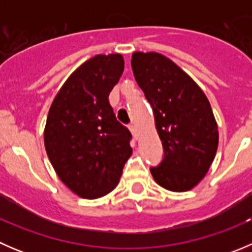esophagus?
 Returning a JSON list of instances; mask_svg holds the SVG:
<instances>
[{
    "label": "esophagus",
    "mask_w": 252,
    "mask_h": 252,
    "mask_svg": "<svg viewBox=\"0 0 252 252\" xmlns=\"http://www.w3.org/2000/svg\"><path fill=\"white\" fill-rule=\"evenodd\" d=\"M129 129H130V131H131V134H133L134 139H135V140H138L139 133H138V129H136V126H129Z\"/></svg>",
    "instance_id": "obj_1"
}]
</instances>
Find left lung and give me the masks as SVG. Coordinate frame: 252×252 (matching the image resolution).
<instances>
[{
    "label": "left lung",
    "instance_id": "left-lung-1",
    "mask_svg": "<svg viewBox=\"0 0 252 252\" xmlns=\"http://www.w3.org/2000/svg\"><path fill=\"white\" fill-rule=\"evenodd\" d=\"M131 68L155 116L164 156L151 167L155 182L169 191L196 187L215 159L218 126L210 102L182 68L157 52H134Z\"/></svg>",
    "mask_w": 252,
    "mask_h": 252
}]
</instances>
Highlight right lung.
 <instances>
[{"mask_svg":"<svg viewBox=\"0 0 252 252\" xmlns=\"http://www.w3.org/2000/svg\"><path fill=\"white\" fill-rule=\"evenodd\" d=\"M123 70L119 53L90 58L65 80L48 111L47 156L63 184L83 199L111 192L133 152L130 131L108 101Z\"/></svg>","mask_w":252,"mask_h":252,"instance_id":"right-lung-1","label":"right lung"}]
</instances>
